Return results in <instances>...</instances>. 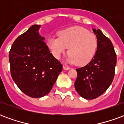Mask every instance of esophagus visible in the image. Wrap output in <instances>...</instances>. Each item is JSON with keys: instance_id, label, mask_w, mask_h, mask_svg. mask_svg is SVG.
Segmentation results:
<instances>
[{"instance_id": "obj_1", "label": "esophagus", "mask_w": 124, "mask_h": 124, "mask_svg": "<svg viewBox=\"0 0 124 124\" xmlns=\"http://www.w3.org/2000/svg\"><path fill=\"white\" fill-rule=\"evenodd\" d=\"M63 68H64V70H66L70 69V68L69 67V66H65V65H64V66H63Z\"/></svg>"}]
</instances>
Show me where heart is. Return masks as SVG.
<instances>
[{
  "mask_svg": "<svg viewBox=\"0 0 124 124\" xmlns=\"http://www.w3.org/2000/svg\"><path fill=\"white\" fill-rule=\"evenodd\" d=\"M58 37L52 36L48 39L47 45L52 54L59 59L68 47V61L84 66L93 59L98 48L95 34L80 26H73L60 31Z\"/></svg>",
  "mask_w": 124,
  "mask_h": 124,
  "instance_id": "b5f03b06",
  "label": "heart"
}]
</instances>
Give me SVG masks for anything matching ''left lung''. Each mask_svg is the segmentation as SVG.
I'll return each instance as SVG.
<instances>
[{
	"label": "left lung",
	"mask_w": 124,
	"mask_h": 124,
	"mask_svg": "<svg viewBox=\"0 0 124 124\" xmlns=\"http://www.w3.org/2000/svg\"><path fill=\"white\" fill-rule=\"evenodd\" d=\"M98 39L96 54L88 64L76 69V90L86 100L101 96L111 85L115 75L117 57L112 42L100 30L93 29Z\"/></svg>",
	"instance_id": "left-lung-1"
}]
</instances>
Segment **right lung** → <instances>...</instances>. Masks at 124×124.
Returning <instances> with one entry per match:
<instances>
[{
  "instance_id": "add662e5",
  "label": "right lung",
  "mask_w": 124,
  "mask_h": 124,
  "mask_svg": "<svg viewBox=\"0 0 124 124\" xmlns=\"http://www.w3.org/2000/svg\"><path fill=\"white\" fill-rule=\"evenodd\" d=\"M40 25H32L18 37L9 52L10 74L23 93L41 98L50 92L62 64L50 53L39 35Z\"/></svg>"
}]
</instances>
